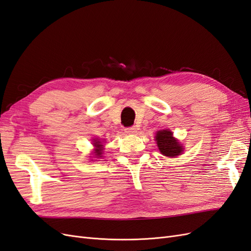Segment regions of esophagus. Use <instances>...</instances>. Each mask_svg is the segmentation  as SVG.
I'll list each match as a JSON object with an SVG mask.
<instances>
[{
  "label": "esophagus",
  "mask_w": 251,
  "mask_h": 251,
  "mask_svg": "<svg viewBox=\"0 0 251 251\" xmlns=\"http://www.w3.org/2000/svg\"><path fill=\"white\" fill-rule=\"evenodd\" d=\"M125 132H126V134H131V135H133V134H136V133H137V127H136V126L126 127V130H125Z\"/></svg>",
  "instance_id": "34e87169"
}]
</instances>
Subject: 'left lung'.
Wrapping results in <instances>:
<instances>
[{
    "mask_svg": "<svg viewBox=\"0 0 251 251\" xmlns=\"http://www.w3.org/2000/svg\"><path fill=\"white\" fill-rule=\"evenodd\" d=\"M155 138L158 149L162 155L171 158H176L183 153V146L174 137L171 130L158 131Z\"/></svg>",
    "mask_w": 251,
    "mask_h": 251,
    "instance_id": "8db88e82",
    "label": "left lung"
}]
</instances>
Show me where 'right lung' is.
<instances>
[{
  "instance_id": "obj_1",
  "label": "right lung",
  "mask_w": 251,
  "mask_h": 251,
  "mask_svg": "<svg viewBox=\"0 0 251 251\" xmlns=\"http://www.w3.org/2000/svg\"><path fill=\"white\" fill-rule=\"evenodd\" d=\"M93 146L95 147V150H94V155L96 158H100V157H102V150H103V144H102V141H100V139H93Z\"/></svg>"
}]
</instances>
